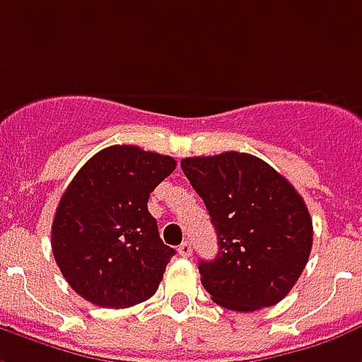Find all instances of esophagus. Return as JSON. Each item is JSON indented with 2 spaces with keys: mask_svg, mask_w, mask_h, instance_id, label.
<instances>
[{
  "mask_svg": "<svg viewBox=\"0 0 362 362\" xmlns=\"http://www.w3.org/2000/svg\"><path fill=\"white\" fill-rule=\"evenodd\" d=\"M178 253H180V257L192 255V243H189V242L180 243V247H178Z\"/></svg>",
  "mask_w": 362,
  "mask_h": 362,
  "instance_id": "1",
  "label": "esophagus"
}]
</instances>
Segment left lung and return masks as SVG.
<instances>
[{
  "mask_svg": "<svg viewBox=\"0 0 362 362\" xmlns=\"http://www.w3.org/2000/svg\"><path fill=\"white\" fill-rule=\"evenodd\" d=\"M182 170L218 235V253L199 263L213 301L238 313L272 307L301 276L313 247L303 197L255 155L186 157Z\"/></svg>",
  "mask_w": 362,
  "mask_h": 362,
  "instance_id": "8db88e82",
  "label": "left lung"
}]
</instances>
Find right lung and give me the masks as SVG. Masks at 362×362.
<instances>
[{
  "instance_id": "add662e5",
  "label": "right lung",
  "mask_w": 362,
  "mask_h": 362,
  "mask_svg": "<svg viewBox=\"0 0 362 362\" xmlns=\"http://www.w3.org/2000/svg\"><path fill=\"white\" fill-rule=\"evenodd\" d=\"M174 168L168 155L111 146L72 178L53 216L52 249L86 301L127 309L157 291L176 251L160 240L147 199Z\"/></svg>"
}]
</instances>
